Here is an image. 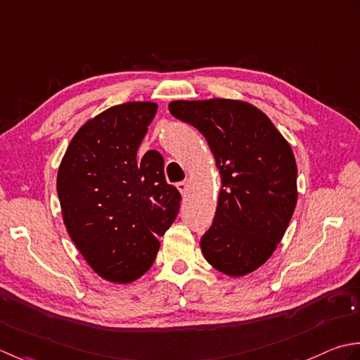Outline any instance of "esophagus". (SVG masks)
I'll return each instance as SVG.
<instances>
[{
  "mask_svg": "<svg viewBox=\"0 0 360 360\" xmlns=\"http://www.w3.org/2000/svg\"><path fill=\"white\" fill-rule=\"evenodd\" d=\"M177 188H179V191H180L181 194H186V191L189 188V181L188 180H183V181L177 183Z\"/></svg>",
  "mask_w": 360,
  "mask_h": 360,
  "instance_id": "1",
  "label": "esophagus"
}]
</instances>
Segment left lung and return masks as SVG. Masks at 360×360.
Listing matches in <instances>:
<instances>
[{
    "label": "left lung",
    "mask_w": 360,
    "mask_h": 360,
    "mask_svg": "<svg viewBox=\"0 0 360 360\" xmlns=\"http://www.w3.org/2000/svg\"><path fill=\"white\" fill-rule=\"evenodd\" d=\"M169 112L207 138L221 172L214 221L200 239L205 259L230 276L253 272L275 252L297 205L289 143L248 102L174 101Z\"/></svg>",
    "instance_id": "left-lung-1"
}]
</instances>
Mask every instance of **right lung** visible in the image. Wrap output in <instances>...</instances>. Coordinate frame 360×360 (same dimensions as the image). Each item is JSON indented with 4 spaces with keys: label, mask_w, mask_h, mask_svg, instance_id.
<instances>
[{
    "label": "right lung",
    "mask_w": 360,
    "mask_h": 360,
    "mask_svg": "<svg viewBox=\"0 0 360 360\" xmlns=\"http://www.w3.org/2000/svg\"><path fill=\"white\" fill-rule=\"evenodd\" d=\"M157 113L153 102H127L85 122L57 174V194L70 238L99 276L131 283L155 261L179 214L181 195L167 185L157 150L136 157Z\"/></svg>",
    "instance_id": "1"
}]
</instances>
